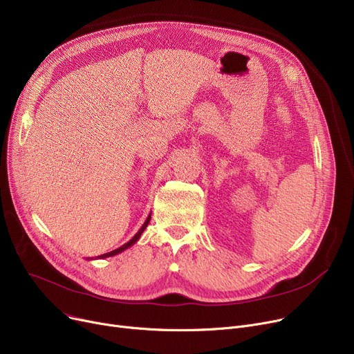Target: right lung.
Returning <instances> with one entry per match:
<instances>
[{"mask_svg":"<svg viewBox=\"0 0 354 354\" xmlns=\"http://www.w3.org/2000/svg\"><path fill=\"white\" fill-rule=\"evenodd\" d=\"M149 221H151V214L147 215V218H146V221L143 222V225L140 227V230L135 234V236L130 239V241H127L126 244H123L122 247H119V248H116V250H113V251H110V252H106V254H102V255H99V257H96V259L97 258H100V259H103V258H107V257H113V255H118V254H120V252H123L124 250H127V248H130L132 247L133 244H136L138 241H139V238H140V235H142V232L146 230V227H147V224H149Z\"/></svg>","mask_w":354,"mask_h":354,"instance_id":"1","label":"right lung"}]
</instances>
